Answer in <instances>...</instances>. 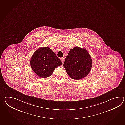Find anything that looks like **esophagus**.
Segmentation results:
<instances>
[{"mask_svg":"<svg viewBox=\"0 0 125 125\" xmlns=\"http://www.w3.org/2000/svg\"><path fill=\"white\" fill-rule=\"evenodd\" d=\"M61 60L62 62V63H64V58H61Z\"/></svg>","mask_w":125,"mask_h":125,"instance_id":"esophagus-1","label":"esophagus"}]
</instances>
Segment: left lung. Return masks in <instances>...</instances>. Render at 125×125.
<instances>
[{"label": "left lung", "mask_w": 125, "mask_h": 125, "mask_svg": "<svg viewBox=\"0 0 125 125\" xmlns=\"http://www.w3.org/2000/svg\"><path fill=\"white\" fill-rule=\"evenodd\" d=\"M92 65V61L89 53L84 48L78 47L69 50L63 65L69 77L75 80L86 77Z\"/></svg>", "instance_id": "obj_1"}]
</instances>
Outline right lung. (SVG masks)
<instances>
[{
	"instance_id": "1",
	"label": "right lung",
	"mask_w": 125,
	"mask_h": 125,
	"mask_svg": "<svg viewBox=\"0 0 125 125\" xmlns=\"http://www.w3.org/2000/svg\"><path fill=\"white\" fill-rule=\"evenodd\" d=\"M30 64L37 75L46 78L52 75L55 69L62 65V62L52 50L44 47L39 48L33 53Z\"/></svg>"
}]
</instances>
